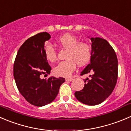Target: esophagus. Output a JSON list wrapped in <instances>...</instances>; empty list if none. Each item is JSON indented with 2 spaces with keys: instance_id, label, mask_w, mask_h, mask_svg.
<instances>
[{
  "instance_id": "34e87169",
  "label": "esophagus",
  "mask_w": 131,
  "mask_h": 131,
  "mask_svg": "<svg viewBox=\"0 0 131 131\" xmlns=\"http://www.w3.org/2000/svg\"><path fill=\"white\" fill-rule=\"evenodd\" d=\"M65 80H66V81H67V82H71V81L73 80V78H68H68H66Z\"/></svg>"
}]
</instances>
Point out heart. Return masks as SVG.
Instances as JSON below:
<instances>
[{"label":"heart","instance_id":"obj_1","mask_svg":"<svg viewBox=\"0 0 131 131\" xmlns=\"http://www.w3.org/2000/svg\"><path fill=\"white\" fill-rule=\"evenodd\" d=\"M58 43L62 48L67 49L65 58L54 68V72L59 77H68L72 74L76 68V63L83 66L90 61L91 58V47L88 43L78 41V38L71 34H65L61 36ZM46 59L51 63L58 59L56 50L50 44H46L44 47Z\"/></svg>","mask_w":131,"mask_h":131}]
</instances>
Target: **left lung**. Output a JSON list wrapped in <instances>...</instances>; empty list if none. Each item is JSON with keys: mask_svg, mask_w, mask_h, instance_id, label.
Wrapping results in <instances>:
<instances>
[{"mask_svg": "<svg viewBox=\"0 0 131 131\" xmlns=\"http://www.w3.org/2000/svg\"><path fill=\"white\" fill-rule=\"evenodd\" d=\"M90 64L82 71L81 75H90L85 79L81 91H75L76 99L89 106L99 104L113 91L118 79V59L115 50L104 39L91 38Z\"/></svg>", "mask_w": 131, "mask_h": 131, "instance_id": "8db88e82", "label": "left lung"}]
</instances>
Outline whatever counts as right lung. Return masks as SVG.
I'll return each instance as SVG.
<instances>
[{
	"mask_svg": "<svg viewBox=\"0 0 131 131\" xmlns=\"http://www.w3.org/2000/svg\"><path fill=\"white\" fill-rule=\"evenodd\" d=\"M50 38L47 32L29 38L20 47L14 63V78L19 91L28 102L38 107L52 102L65 81L63 77L41 78L51 70L44 52L45 42Z\"/></svg>",
	"mask_w": 131,
	"mask_h": 131,
	"instance_id": "1",
	"label": "right lung"
}]
</instances>
